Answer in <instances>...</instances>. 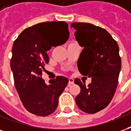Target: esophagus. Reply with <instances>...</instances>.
<instances>
[{"instance_id": "1", "label": "esophagus", "mask_w": 131, "mask_h": 131, "mask_svg": "<svg viewBox=\"0 0 131 131\" xmlns=\"http://www.w3.org/2000/svg\"><path fill=\"white\" fill-rule=\"evenodd\" d=\"M74 82V81L73 79H71V78H70V79H69V84H68L69 86L70 85H71V84H73Z\"/></svg>"}]
</instances>
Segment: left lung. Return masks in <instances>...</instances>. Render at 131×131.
I'll list each match as a JSON object with an SVG mask.
<instances>
[{"instance_id":"obj_1","label":"left lung","mask_w":131,"mask_h":131,"mask_svg":"<svg viewBox=\"0 0 131 131\" xmlns=\"http://www.w3.org/2000/svg\"><path fill=\"white\" fill-rule=\"evenodd\" d=\"M76 40L83 48L78 60L80 73L91 78L86 86L79 79L74 83L81 91L75 98L80 110L94 114L107 107L115 93L121 67L118 43L110 33L89 23H73Z\"/></svg>"}]
</instances>
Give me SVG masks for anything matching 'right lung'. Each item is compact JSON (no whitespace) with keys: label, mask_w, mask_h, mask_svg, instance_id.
Segmentation results:
<instances>
[{"label":"right lung","mask_w":131,"mask_h":131,"mask_svg":"<svg viewBox=\"0 0 131 131\" xmlns=\"http://www.w3.org/2000/svg\"><path fill=\"white\" fill-rule=\"evenodd\" d=\"M69 36L66 22L48 21L24 29L13 43L10 67L15 86L24 107L34 114L46 116L58 106L68 79L60 76L46 83L41 75L49 62L46 52L63 45Z\"/></svg>","instance_id":"add662e5"}]
</instances>
